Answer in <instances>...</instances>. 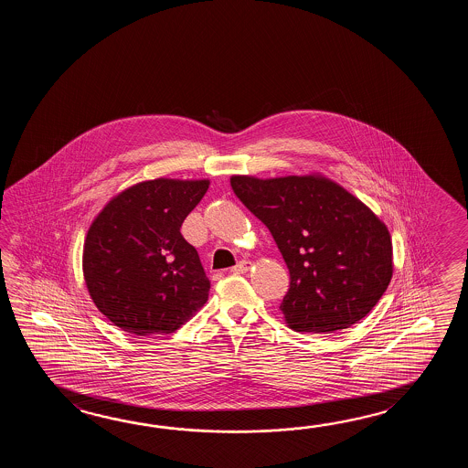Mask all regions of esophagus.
Returning <instances> with one entry per match:
<instances>
[{"instance_id": "1", "label": "esophagus", "mask_w": 468, "mask_h": 468, "mask_svg": "<svg viewBox=\"0 0 468 468\" xmlns=\"http://www.w3.org/2000/svg\"><path fill=\"white\" fill-rule=\"evenodd\" d=\"M250 268H252V262H249V261H239L238 264L232 268V272L244 274V272H248Z\"/></svg>"}]
</instances>
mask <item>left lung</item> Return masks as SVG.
Listing matches in <instances>:
<instances>
[{"label":"left lung","mask_w":468,"mask_h":468,"mask_svg":"<svg viewBox=\"0 0 468 468\" xmlns=\"http://www.w3.org/2000/svg\"><path fill=\"white\" fill-rule=\"evenodd\" d=\"M230 186L278 244L291 274L281 313L289 328L328 335L365 318L393 276L388 228L358 197L321 174Z\"/></svg>","instance_id":"left-lung-1"}]
</instances>
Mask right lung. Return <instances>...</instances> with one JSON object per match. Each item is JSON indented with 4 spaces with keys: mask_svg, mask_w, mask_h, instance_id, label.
Instances as JSON below:
<instances>
[{
    "mask_svg": "<svg viewBox=\"0 0 468 468\" xmlns=\"http://www.w3.org/2000/svg\"><path fill=\"white\" fill-rule=\"evenodd\" d=\"M209 180H144L113 196L90 224L83 278L90 298L135 336L170 335L209 296L199 254L180 226Z\"/></svg>",
    "mask_w": 468,
    "mask_h": 468,
    "instance_id": "add662e5",
    "label": "right lung"
}]
</instances>
